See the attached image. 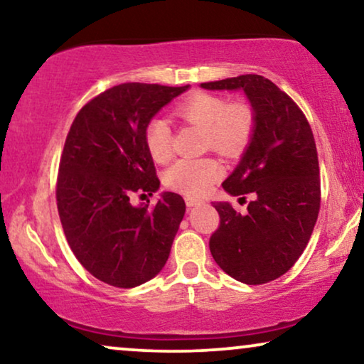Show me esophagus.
<instances>
[{"label":"esophagus","mask_w":364,"mask_h":364,"mask_svg":"<svg viewBox=\"0 0 364 364\" xmlns=\"http://www.w3.org/2000/svg\"><path fill=\"white\" fill-rule=\"evenodd\" d=\"M198 203H200V200H197V198H192V197H187V198H186V205H187L188 208L196 207V205H198Z\"/></svg>","instance_id":"1"}]
</instances>
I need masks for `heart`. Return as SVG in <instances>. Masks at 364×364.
Here are the masks:
<instances>
[{
  "instance_id": "1",
  "label": "heart",
  "mask_w": 364,
  "mask_h": 364,
  "mask_svg": "<svg viewBox=\"0 0 364 364\" xmlns=\"http://www.w3.org/2000/svg\"><path fill=\"white\" fill-rule=\"evenodd\" d=\"M173 116L188 126L205 132V146L225 157L245 151L255 132L257 119L250 106L227 102L210 92H192L173 106ZM144 144L157 164H166L172 156V132L167 122L152 119L144 129ZM223 176V167L215 159H182L167 168L164 182L171 191L188 197H200Z\"/></svg>"
}]
</instances>
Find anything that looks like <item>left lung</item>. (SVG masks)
I'll return each mask as SVG.
<instances>
[{"label":"left lung","mask_w":364,"mask_h":364,"mask_svg":"<svg viewBox=\"0 0 364 364\" xmlns=\"http://www.w3.org/2000/svg\"><path fill=\"white\" fill-rule=\"evenodd\" d=\"M200 86L242 89L255 112L252 141L222 183L230 196L253 193L255 198L245 213L228 202L213 203L220 223L208 247L232 278L262 285L295 265L315 228L321 202L315 137L301 109L270 79L243 74Z\"/></svg>","instance_id":"left-lung-1"}]
</instances>
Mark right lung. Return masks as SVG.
Instances as JSON below:
<instances>
[{
  "label": "right lung",
  "instance_id": "obj_1",
  "mask_svg": "<svg viewBox=\"0 0 364 364\" xmlns=\"http://www.w3.org/2000/svg\"><path fill=\"white\" fill-rule=\"evenodd\" d=\"M188 86L126 82L91 99L74 117L59 161L58 212L79 263L107 285L134 288L166 265L186 202L164 192L154 207H134L161 182L144 129Z\"/></svg>",
  "mask_w": 364,
  "mask_h": 364
}]
</instances>
